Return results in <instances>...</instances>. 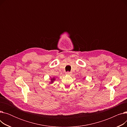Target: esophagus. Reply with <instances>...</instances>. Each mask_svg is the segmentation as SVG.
<instances>
[{
  "label": "esophagus",
  "mask_w": 127,
  "mask_h": 127,
  "mask_svg": "<svg viewBox=\"0 0 127 127\" xmlns=\"http://www.w3.org/2000/svg\"><path fill=\"white\" fill-rule=\"evenodd\" d=\"M66 74L67 75H71L72 74V72L70 71H67L66 72Z\"/></svg>",
  "instance_id": "34e87169"
}]
</instances>
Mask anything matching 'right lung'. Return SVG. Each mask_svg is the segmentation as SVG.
Masks as SVG:
<instances>
[{
  "instance_id": "right-lung-1",
  "label": "right lung",
  "mask_w": 127,
  "mask_h": 127,
  "mask_svg": "<svg viewBox=\"0 0 127 127\" xmlns=\"http://www.w3.org/2000/svg\"><path fill=\"white\" fill-rule=\"evenodd\" d=\"M53 80H54V79H53Z\"/></svg>"
}]
</instances>
